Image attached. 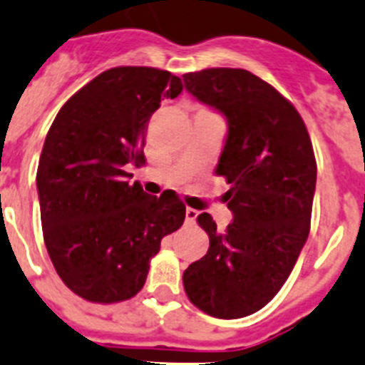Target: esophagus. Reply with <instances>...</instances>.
I'll use <instances>...</instances> for the list:
<instances>
[{"label": "esophagus", "instance_id": "esophagus-1", "mask_svg": "<svg viewBox=\"0 0 365 365\" xmlns=\"http://www.w3.org/2000/svg\"><path fill=\"white\" fill-rule=\"evenodd\" d=\"M197 217H199V211L193 207H186V224H195Z\"/></svg>", "mask_w": 365, "mask_h": 365}]
</instances>
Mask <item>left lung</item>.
<instances>
[{"label":"left lung","instance_id":"8db88e82","mask_svg":"<svg viewBox=\"0 0 365 365\" xmlns=\"http://www.w3.org/2000/svg\"><path fill=\"white\" fill-rule=\"evenodd\" d=\"M182 81L227 121L215 173L227 180L232 213L224 232L210 213L197 217L210 249L185 270L182 283L204 314L240 319L279 292L307 244L317 180L314 148L296 107L247 69H202Z\"/></svg>","mask_w":365,"mask_h":365}]
</instances>
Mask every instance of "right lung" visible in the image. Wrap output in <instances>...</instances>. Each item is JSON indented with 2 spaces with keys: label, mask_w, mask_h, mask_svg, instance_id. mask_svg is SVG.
Here are the masks:
<instances>
[{
  "label": "right lung",
  "mask_w": 365,
  "mask_h": 365,
  "mask_svg": "<svg viewBox=\"0 0 365 365\" xmlns=\"http://www.w3.org/2000/svg\"><path fill=\"white\" fill-rule=\"evenodd\" d=\"M182 91L165 69H107L76 91L51 123L37 168L44 244L71 292L91 303H120L143 289L163 237L186 206L152 197L127 170L145 161L148 120L163 98Z\"/></svg>",
  "instance_id": "1"
}]
</instances>
